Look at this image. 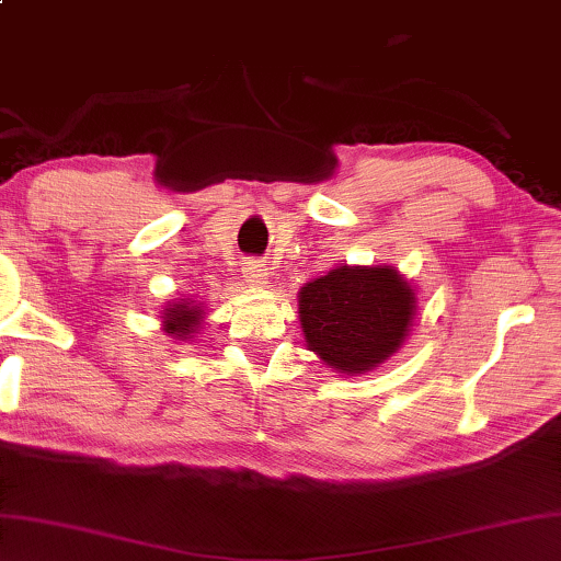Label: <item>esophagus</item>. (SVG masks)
Wrapping results in <instances>:
<instances>
[{"label":"esophagus","instance_id":"obj_1","mask_svg":"<svg viewBox=\"0 0 561 561\" xmlns=\"http://www.w3.org/2000/svg\"><path fill=\"white\" fill-rule=\"evenodd\" d=\"M243 275H245V280H251V283H265V275H268V268H265V265L259 263V261H251L243 268Z\"/></svg>","mask_w":561,"mask_h":561}]
</instances>
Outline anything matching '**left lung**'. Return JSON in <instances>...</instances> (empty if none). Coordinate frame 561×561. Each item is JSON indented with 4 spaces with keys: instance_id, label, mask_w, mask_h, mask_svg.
Masks as SVG:
<instances>
[{
    "instance_id": "left-lung-1",
    "label": "left lung",
    "mask_w": 561,
    "mask_h": 561,
    "mask_svg": "<svg viewBox=\"0 0 561 561\" xmlns=\"http://www.w3.org/2000/svg\"><path fill=\"white\" fill-rule=\"evenodd\" d=\"M306 343L343 373L370 370L402 345L415 293L392 268H335L298 293Z\"/></svg>"
}]
</instances>
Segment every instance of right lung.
<instances>
[{"instance_id":"add662e5","label":"right lung","mask_w":561,"mask_h":561,"mask_svg":"<svg viewBox=\"0 0 561 561\" xmlns=\"http://www.w3.org/2000/svg\"><path fill=\"white\" fill-rule=\"evenodd\" d=\"M163 316H167V333L176 335V337H186V335L194 333V330L201 325V310H198V306L191 308V306H186V302H183V306L169 308Z\"/></svg>"}]
</instances>
